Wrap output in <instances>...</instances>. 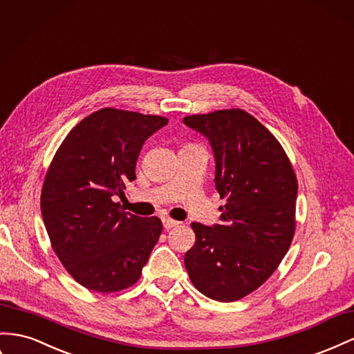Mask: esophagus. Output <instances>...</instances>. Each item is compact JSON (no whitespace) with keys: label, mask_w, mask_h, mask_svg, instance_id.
Segmentation results:
<instances>
[{"label":"esophagus","mask_w":354,"mask_h":354,"mask_svg":"<svg viewBox=\"0 0 354 354\" xmlns=\"http://www.w3.org/2000/svg\"><path fill=\"white\" fill-rule=\"evenodd\" d=\"M162 223H164V227L167 229H171V227H176V226H178V223L180 222H177V221H173V218H168V217H164L162 218Z\"/></svg>","instance_id":"obj_1"}]
</instances>
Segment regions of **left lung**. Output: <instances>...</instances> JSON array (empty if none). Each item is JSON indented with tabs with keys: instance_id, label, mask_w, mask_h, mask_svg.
I'll use <instances>...</instances> for the list:
<instances>
[{
	"instance_id": "left-lung-1",
	"label": "left lung",
	"mask_w": 354,
	"mask_h": 354,
	"mask_svg": "<svg viewBox=\"0 0 354 354\" xmlns=\"http://www.w3.org/2000/svg\"><path fill=\"white\" fill-rule=\"evenodd\" d=\"M183 122L212 145L216 189L226 199L221 225H190L196 241L185 254L186 270L208 298L238 301L268 280L289 250L298 180L279 140L247 111L217 110Z\"/></svg>"
}]
</instances>
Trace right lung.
I'll list each match as a JSON object with an SVG mask.
<instances>
[{
	"label": "right lung",
	"instance_id": "1",
	"mask_svg": "<svg viewBox=\"0 0 354 354\" xmlns=\"http://www.w3.org/2000/svg\"><path fill=\"white\" fill-rule=\"evenodd\" d=\"M167 118L101 109L75 125L56 151L41 189L53 252L86 289L131 288L162 232L159 217L127 213L118 196L136 180L145 141Z\"/></svg>",
	"mask_w": 354,
	"mask_h": 354
}]
</instances>
